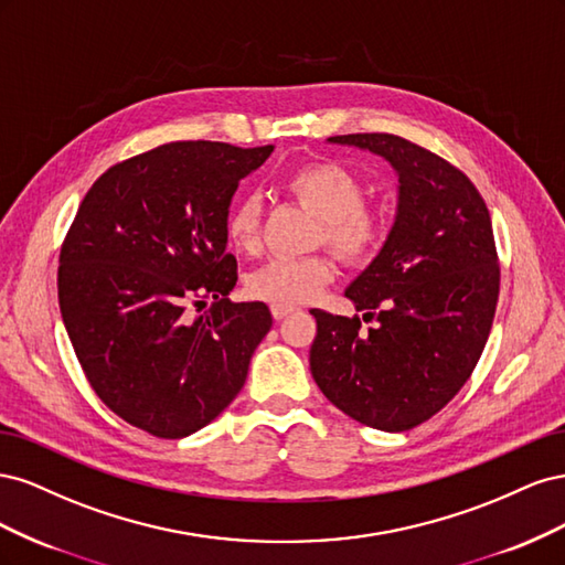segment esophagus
<instances>
[{"instance_id":"1","label":"esophagus","mask_w":565,"mask_h":565,"mask_svg":"<svg viewBox=\"0 0 565 565\" xmlns=\"http://www.w3.org/2000/svg\"><path fill=\"white\" fill-rule=\"evenodd\" d=\"M292 311H295L292 306H280V303H273V306H270V313H273V318H276V320L287 318Z\"/></svg>"}]
</instances>
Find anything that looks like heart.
<instances>
[{
    "instance_id": "1",
    "label": "heart",
    "mask_w": 565,
    "mask_h": 565,
    "mask_svg": "<svg viewBox=\"0 0 565 565\" xmlns=\"http://www.w3.org/2000/svg\"><path fill=\"white\" fill-rule=\"evenodd\" d=\"M285 191L320 218V243L341 262L361 266L372 262L386 243L388 216L377 204L363 200V181L337 160H313L285 179ZM226 235L235 252L256 254L262 247V202L243 195L233 202ZM334 280V264L324 254L303 259H270L256 268L247 289L254 299L299 306L318 297Z\"/></svg>"
}]
</instances>
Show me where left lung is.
<instances>
[{
  "instance_id": "obj_1",
  "label": "left lung",
  "mask_w": 565,
  "mask_h": 565,
  "mask_svg": "<svg viewBox=\"0 0 565 565\" xmlns=\"http://www.w3.org/2000/svg\"><path fill=\"white\" fill-rule=\"evenodd\" d=\"M330 141L388 160L401 191L386 245L347 289L363 316L311 311V374L355 422L407 431L457 396L486 349L500 297L490 212L465 172L396 134Z\"/></svg>"
}]
</instances>
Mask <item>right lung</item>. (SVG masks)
Returning <instances> with one entry per match:
<instances>
[{"mask_svg":"<svg viewBox=\"0 0 565 565\" xmlns=\"http://www.w3.org/2000/svg\"><path fill=\"white\" fill-rule=\"evenodd\" d=\"M270 152L158 146L106 169L65 233L58 306L84 377L150 436L183 438L218 417L270 330L266 303L228 299L237 264L226 252L231 198Z\"/></svg>","mask_w":565,"mask_h":565,"instance_id":"right-lung-1","label":"right lung"}]
</instances>
